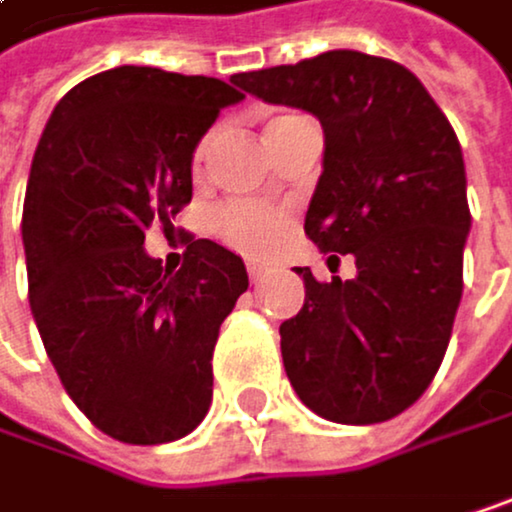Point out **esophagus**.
I'll use <instances>...</instances> for the list:
<instances>
[{
  "instance_id": "34e87169",
  "label": "esophagus",
  "mask_w": 512,
  "mask_h": 512,
  "mask_svg": "<svg viewBox=\"0 0 512 512\" xmlns=\"http://www.w3.org/2000/svg\"><path fill=\"white\" fill-rule=\"evenodd\" d=\"M267 276V267L264 264H248V279L251 282H261Z\"/></svg>"
}]
</instances>
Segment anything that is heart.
<instances>
[{
    "label": "heart",
    "mask_w": 512,
    "mask_h": 512,
    "mask_svg": "<svg viewBox=\"0 0 512 512\" xmlns=\"http://www.w3.org/2000/svg\"><path fill=\"white\" fill-rule=\"evenodd\" d=\"M203 148H197V157H203ZM212 233L248 258H264L276 251L285 239V209L254 200H227L212 209Z\"/></svg>",
    "instance_id": "b5f03b06"
}]
</instances>
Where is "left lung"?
Listing matches in <instances>:
<instances>
[{
    "mask_svg": "<svg viewBox=\"0 0 512 512\" xmlns=\"http://www.w3.org/2000/svg\"><path fill=\"white\" fill-rule=\"evenodd\" d=\"M233 81L321 121L324 172L303 230L358 267L346 282L297 267L306 300L279 327L285 373L321 419H394L431 385L461 303L470 209L458 136L410 69L361 51Z\"/></svg>",
    "mask_w": 512,
    "mask_h": 512,
    "instance_id": "8db88e82",
    "label": "left lung"
}]
</instances>
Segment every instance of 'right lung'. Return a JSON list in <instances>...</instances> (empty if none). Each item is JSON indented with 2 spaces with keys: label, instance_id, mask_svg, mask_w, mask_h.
Returning <instances> with one entry per match:
<instances>
[{
  "label": "right lung",
  "instance_id": "obj_1",
  "mask_svg": "<svg viewBox=\"0 0 512 512\" xmlns=\"http://www.w3.org/2000/svg\"><path fill=\"white\" fill-rule=\"evenodd\" d=\"M233 83L154 66L90 75L57 102L32 157V318L75 407L121 443L178 440L212 404V352L248 288L245 264L191 239L169 273L142 245L191 203L197 142L245 99Z\"/></svg>",
  "mask_w": 512,
  "mask_h": 512
}]
</instances>
